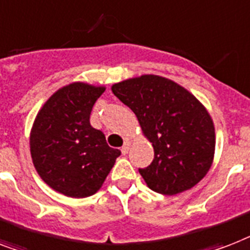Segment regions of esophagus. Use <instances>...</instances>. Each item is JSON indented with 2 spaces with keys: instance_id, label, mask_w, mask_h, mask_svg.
I'll return each mask as SVG.
<instances>
[{
  "instance_id": "esophagus-1",
  "label": "esophagus",
  "mask_w": 250,
  "mask_h": 250,
  "mask_svg": "<svg viewBox=\"0 0 250 250\" xmlns=\"http://www.w3.org/2000/svg\"><path fill=\"white\" fill-rule=\"evenodd\" d=\"M129 147H131V140H127V141H125V145L122 146V154H127L128 153V150H129Z\"/></svg>"
}]
</instances>
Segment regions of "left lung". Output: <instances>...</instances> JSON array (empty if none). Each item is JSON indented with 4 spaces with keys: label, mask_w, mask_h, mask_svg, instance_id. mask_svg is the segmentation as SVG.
Wrapping results in <instances>:
<instances>
[{
    "label": "left lung",
    "mask_w": 250,
    "mask_h": 250,
    "mask_svg": "<svg viewBox=\"0 0 250 250\" xmlns=\"http://www.w3.org/2000/svg\"><path fill=\"white\" fill-rule=\"evenodd\" d=\"M111 91L137 117L154 147L149 167L139 169L146 185L163 195H176L204 178L214 158L212 117L191 92L154 74L115 83Z\"/></svg>",
    "instance_id": "left-lung-1"
}]
</instances>
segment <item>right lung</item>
I'll use <instances>...</instances> for the list:
<instances>
[{
	"label": "right lung",
	"instance_id": "1",
	"mask_svg": "<svg viewBox=\"0 0 250 250\" xmlns=\"http://www.w3.org/2000/svg\"><path fill=\"white\" fill-rule=\"evenodd\" d=\"M104 86L74 82L59 88L38 111L30 131V155L40 177L55 191L87 198L100 190L121 155L90 125Z\"/></svg>",
	"mask_w": 250,
	"mask_h": 250
}]
</instances>
